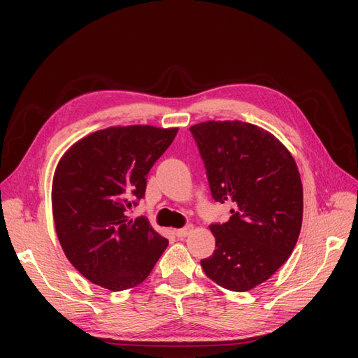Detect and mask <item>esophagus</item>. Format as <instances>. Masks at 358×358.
<instances>
[{"label":"esophagus","mask_w":358,"mask_h":358,"mask_svg":"<svg viewBox=\"0 0 358 358\" xmlns=\"http://www.w3.org/2000/svg\"><path fill=\"white\" fill-rule=\"evenodd\" d=\"M192 230H194L192 225H187V227H183V229L176 230V236H178V237H187Z\"/></svg>","instance_id":"34e87169"}]
</instances>
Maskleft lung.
Listing matches in <instances>:
<instances>
[{
    "label": "left lung",
    "mask_w": 358,
    "mask_h": 358,
    "mask_svg": "<svg viewBox=\"0 0 358 358\" xmlns=\"http://www.w3.org/2000/svg\"><path fill=\"white\" fill-rule=\"evenodd\" d=\"M189 131L204 161L215 201L230 220L212 224L215 251L200 262L213 282L248 291L272 276L294 249L303 218L296 161L266 129L242 121H208Z\"/></svg>",
    "instance_id": "8db88e82"
}]
</instances>
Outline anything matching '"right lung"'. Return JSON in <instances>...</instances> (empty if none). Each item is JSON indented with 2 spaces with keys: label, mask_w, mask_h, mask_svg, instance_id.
<instances>
[{
  "label": "right lung",
  "mask_w": 358,
  "mask_h": 358,
  "mask_svg": "<svg viewBox=\"0 0 358 358\" xmlns=\"http://www.w3.org/2000/svg\"><path fill=\"white\" fill-rule=\"evenodd\" d=\"M178 128L110 127L74 143L52 183L55 230L69 262L110 291L137 287L152 272L169 241L146 216L127 210L145 197L146 178Z\"/></svg>",
  "instance_id": "1"
}]
</instances>
